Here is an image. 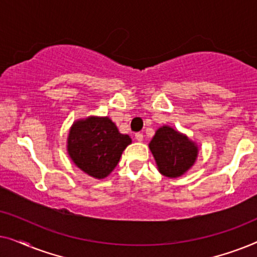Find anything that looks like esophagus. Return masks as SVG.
I'll return each mask as SVG.
<instances>
[{"label":"esophagus","mask_w":257,"mask_h":257,"mask_svg":"<svg viewBox=\"0 0 257 257\" xmlns=\"http://www.w3.org/2000/svg\"><path fill=\"white\" fill-rule=\"evenodd\" d=\"M143 138H144L143 133H140V132H138V133H136V139H137V140H138V142H142V140H143Z\"/></svg>","instance_id":"1"}]
</instances>
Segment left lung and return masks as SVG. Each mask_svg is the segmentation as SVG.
<instances>
[{"label": "left lung", "mask_w": 257, "mask_h": 257, "mask_svg": "<svg viewBox=\"0 0 257 257\" xmlns=\"http://www.w3.org/2000/svg\"><path fill=\"white\" fill-rule=\"evenodd\" d=\"M150 150L156 159L158 170L167 178L185 174L198 157V146L187 136L170 126L158 128L150 143Z\"/></svg>", "instance_id": "8db88e82"}]
</instances>
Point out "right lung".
I'll return each mask as SVG.
<instances>
[{"instance_id":"add662e5","label":"right lung","mask_w":257,"mask_h":257,"mask_svg":"<svg viewBox=\"0 0 257 257\" xmlns=\"http://www.w3.org/2000/svg\"><path fill=\"white\" fill-rule=\"evenodd\" d=\"M132 143L107 117H89L73 122L68 137V153L73 163L96 179L106 178Z\"/></svg>"}]
</instances>
